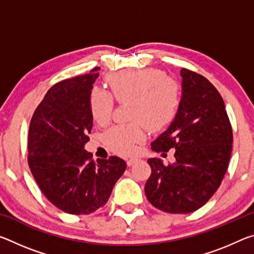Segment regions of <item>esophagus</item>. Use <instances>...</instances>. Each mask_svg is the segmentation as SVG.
<instances>
[{
  "label": "esophagus",
  "mask_w": 254,
  "mask_h": 254,
  "mask_svg": "<svg viewBox=\"0 0 254 254\" xmlns=\"http://www.w3.org/2000/svg\"><path fill=\"white\" fill-rule=\"evenodd\" d=\"M136 161H137V158H134V157H133V158H128V159H127V166L130 167V166H132V165H133V163H135Z\"/></svg>",
  "instance_id": "esophagus-1"
}]
</instances>
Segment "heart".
<instances>
[{"label": "heart", "instance_id": "heart-1", "mask_svg": "<svg viewBox=\"0 0 254 254\" xmlns=\"http://www.w3.org/2000/svg\"><path fill=\"white\" fill-rule=\"evenodd\" d=\"M113 97L120 104L127 103V120L130 123L111 127L104 135L107 148L117 153L134 151L136 143L144 139L142 124L148 130L157 131L173 121L180 102V87L165 72L153 68L106 76ZM110 93L93 88L89 107L94 121L105 126L110 122L114 101Z\"/></svg>", "mask_w": 254, "mask_h": 254}]
</instances>
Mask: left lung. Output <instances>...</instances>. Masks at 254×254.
I'll use <instances>...</instances> for the list:
<instances>
[{"mask_svg": "<svg viewBox=\"0 0 254 254\" xmlns=\"http://www.w3.org/2000/svg\"><path fill=\"white\" fill-rule=\"evenodd\" d=\"M183 95L170 127L151 143L156 152L176 149L175 162L148 159L145 195L154 207L173 214L195 212L220 187L232 152L233 132L224 101L204 76L186 68ZM165 154V153H163Z\"/></svg>", "mask_w": 254, "mask_h": 254, "instance_id": "1", "label": "left lung"}]
</instances>
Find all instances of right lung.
<instances>
[{"instance_id":"1","label":"right lung","mask_w":254,"mask_h":254,"mask_svg":"<svg viewBox=\"0 0 254 254\" xmlns=\"http://www.w3.org/2000/svg\"><path fill=\"white\" fill-rule=\"evenodd\" d=\"M98 69L50 87L29 127L28 163L33 178L51 204L72 215L103 207L127 168L121 158L95 161L84 149L93 128L89 96Z\"/></svg>"}]
</instances>
